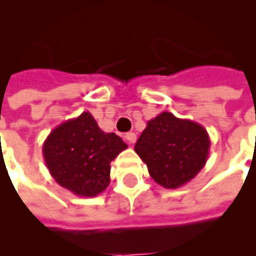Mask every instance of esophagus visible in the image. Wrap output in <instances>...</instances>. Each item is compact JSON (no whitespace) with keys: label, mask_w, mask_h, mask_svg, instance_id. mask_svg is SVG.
Segmentation results:
<instances>
[{"label":"esophagus","mask_w":256,"mask_h":256,"mask_svg":"<svg viewBox=\"0 0 256 256\" xmlns=\"http://www.w3.org/2000/svg\"><path fill=\"white\" fill-rule=\"evenodd\" d=\"M126 140L130 144H134L136 142V134H134V132H128V134H126Z\"/></svg>","instance_id":"34e87169"}]
</instances>
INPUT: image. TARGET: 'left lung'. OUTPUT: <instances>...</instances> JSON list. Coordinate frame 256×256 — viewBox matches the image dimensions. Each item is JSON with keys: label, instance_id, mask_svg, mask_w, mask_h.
<instances>
[{"label": "left lung", "instance_id": "left-lung-1", "mask_svg": "<svg viewBox=\"0 0 256 256\" xmlns=\"http://www.w3.org/2000/svg\"><path fill=\"white\" fill-rule=\"evenodd\" d=\"M209 147L210 139L201 124L162 112L147 122L135 151L158 185L178 189L202 170Z\"/></svg>", "mask_w": 256, "mask_h": 256}]
</instances>
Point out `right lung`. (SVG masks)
Returning <instances> with one entry per match:
<instances>
[{"label": "right lung", "mask_w": 256, "mask_h": 256, "mask_svg": "<svg viewBox=\"0 0 256 256\" xmlns=\"http://www.w3.org/2000/svg\"><path fill=\"white\" fill-rule=\"evenodd\" d=\"M126 146L105 134L90 112L54 128L43 144L44 162L59 185L80 197H96L110 184V162Z\"/></svg>", "instance_id": "1"}]
</instances>
